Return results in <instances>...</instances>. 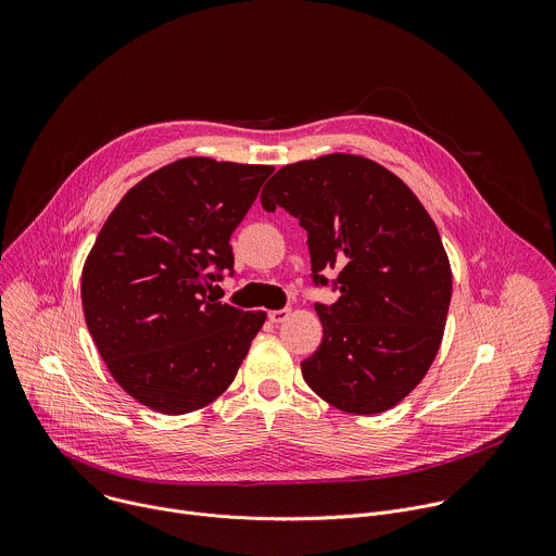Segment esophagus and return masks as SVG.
<instances>
[{
    "label": "esophagus",
    "mask_w": 556,
    "mask_h": 556,
    "mask_svg": "<svg viewBox=\"0 0 556 556\" xmlns=\"http://www.w3.org/2000/svg\"><path fill=\"white\" fill-rule=\"evenodd\" d=\"M288 316H290V309H270L268 312V319L273 321V324H283L286 319H288Z\"/></svg>",
    "instance_id": "obj_1"
}]
</instances>
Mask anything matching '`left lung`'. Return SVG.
Here are the masks:
<instances>
[{
	"mask_svg": "<svg viewBox=\"0 0 556 556\" xmlns=\"http://www.w3.org/2000/svg\"><path fill=\"white\" fill-rule=\"evenodd\" d=\"M262 206L299 217L316 286L339 270L341 296L314 305L324 339L301 363L307 387L348 414L399 405L429 371L451 303V264L427 208L399 176L352 153L281 167Z\"/></svg>",
	"mask_w": 556,
	"mask_h": 556,
	"instance_id": "8db88e82",
	"label": "left lung"
}]
</instances>
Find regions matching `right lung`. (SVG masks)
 Segmentation results:
<instances>
[{
    "instance_id": "obj_1",
    "label": "right lung",
    "mask_w": 556,
    "mask_h": 556,
    "mask_svg": "<svg viewBox=\"0 0 556 556\" xmlns=\"http://www.w3.org/2000/svg\"><path fill=\"white\" fill-rule=\"evenodd\" d=\"M273 172L182 157L131 187L103 224L81 275L86 324L114 380L144 407H206L262 330L264 309L206 290L232 275L230 235Z\"/></svg>"
}]
</instances>
